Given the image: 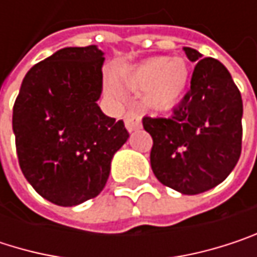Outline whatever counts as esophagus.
<instances>
[{"mask_svg":"<svg viewBox=\"0 0 257 257\" xmlns=\"http://www.w3.org/2000/svg\"><path fill=\"white\" fill-rule=\"evenodd\" d=\"M125 125L129 132H134L141 128V116L135 111H128L125 114Z\"/></svg>","mask_w":257,"mask_h":257,"instance_id":"obj_1","label":"esophagus"}]
</instances>
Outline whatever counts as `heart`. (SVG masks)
Wrapping results in <instances>:
<instances>
[{
	"mask_svg": "<svg viewBox=\"0 0 257 257\" xmlns=\"http://www.w3.org/2000/svg\"><path fill=\"white\" fill-rule=\"evenodd\" d=\"M122 78L132 90H144V102L149 108L162 111L176 105L186 93L190 67L181 56H159L132 67ZM110 87L114 93L119 92L114 83Z\"/></svg>",
	"mask_w": 257,
	"mask_h": 257,
	"instance_id": "1",
	"label": "heart"
}]
</instances>
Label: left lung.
Wrapping results in <instances>:
<instances>
[{
    "mask_svg": "<svg viewBox=\"0 0 257 257\" xmlns=\"http://www.w3.org/2000/svg\"><path fill=\"white\" fill-rule=\"evenodd\" d=\"M196 62L190 90L171 117H144L152 135L150 165L162 184L183 195H198L220 184L241 155L242 99L226 67L190 47Z\"/></svg>",
    "mask_w": 257,
    "mask_h": 257,
    "instance_id": "left-lung-1",
    "label": "left lung"
}]
</instances>
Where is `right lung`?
I'll use <instances>...</instances> for the list:
<instances>
[{
	"instance_id": "1",
	"label": "right lung",
	"mask_w": 257,
	"mask_h": 257,
	"mask_svg": "<svg viewBox=\"0 0 257 257\" xmlns=\"http://www.w3.org/2000/svg\"><path fill=\"white\" fill-rule=\"evenodd\" d=\"M104 61L96 46L58 50L26 73L13 107L21 170L38 195L61 207L104 189L129 138L123 120L98 105Z\"/></svg>"
}]
</instances>
